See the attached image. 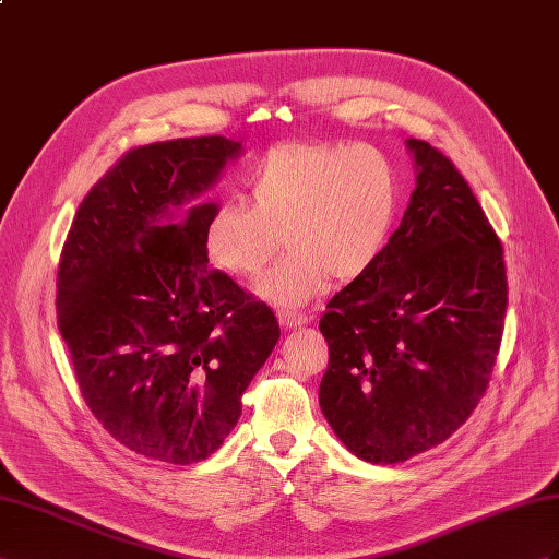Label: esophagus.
<instances>
[{
    "instance_id": "34e87169",
    "label": "esophagus",
    "mask_w": 559,
    "mask_h": 559,
    "mask_svg": "<svg viewBox=\"0 0 559 559\" xmlns=\"http://www.w3.org/2000/svg\"><path fill=\"white\" fill-rule=\"evenodd\" d=\"M278 321L285 328H302L311 321V317H307V313H297V311H278Z\"/></svg>"
}]
</instances>
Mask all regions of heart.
<instances>
[{
  "mask_svg": "<svg viewBox=\"0 0 559 559\" xmlns=\"http://www.w3.org/2000/svg\"><path fill=\"white\" fill-rule=\"evenodd\" d=\"M248 205L222 200L203 224L207 262L236 278H252L278 252L288 254L254 283L281 309L302 307L328 281L366 276L388 250L399 200L392 160L373 146L285 141L271 146L246 175Z\"/></svg>",
  "mask_w": 559,
  "mask_h": 559,
  "instance_id": "heart-1",
  "label": "heart"
}]
</instances>
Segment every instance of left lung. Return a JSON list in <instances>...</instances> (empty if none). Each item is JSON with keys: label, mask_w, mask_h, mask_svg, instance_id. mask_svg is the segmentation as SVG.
Instances as JSON below:
<instances>
[{"label": "left lung", "mask_w": 559, "mask_h": 559, "mask_svg": "<svg viewBox=\"0 0 559 559\" xmlns=\"http://www.w3.org/2000/svg\"><path fill=\"white\" fill-rule=\"evenodd\" d=\"M416 191L388 250L319 323V404L366 463L394 465L447 441L486 392L503 337V248L447 155L408 139Z\"/></svg>", "instance_id": "left-lung-1"}]
</instances>
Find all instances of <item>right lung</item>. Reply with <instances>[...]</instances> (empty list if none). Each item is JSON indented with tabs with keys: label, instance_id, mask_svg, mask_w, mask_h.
<instances>
[{
	"label": "right lung",
	"instance_id": "right-lung-1",
	"mask_svg": "<svg viewBox=\"0 0 559 559\" xmlns=\"http://www.w3.org/2000/svg\"><path fill=\"white\" fill-rule=\"evenodd\" d=\"M240 141L132 148L80 203L56 281L59 331L80 392L112 439L193 465L240 418V396L281 328L264 302L207 269L210 191Z\"/></svg>",
	"mask_w": 559,
	"mask_h": 559
}]
</instances>
